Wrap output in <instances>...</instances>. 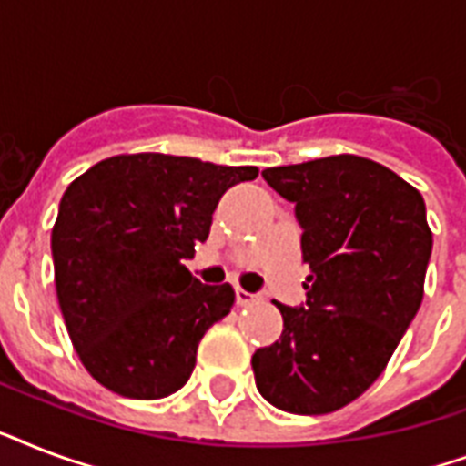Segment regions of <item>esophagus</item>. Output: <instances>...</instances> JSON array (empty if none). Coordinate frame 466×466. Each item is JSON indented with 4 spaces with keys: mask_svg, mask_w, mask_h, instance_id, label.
I'll use <instances>...</instances> for the list:
<instances>
[{
    "mask_svg": "<svg viewBox=\"0 0 466 466\" xmlns=\"http://www.w3.org/2000/svg\"><path fill=\"white\" fill-rule=\"evenodd\" d=\"M234 298H237V305H241V307L258 302V295H254V292H247L244 288H237V290H234Z\"/></svg>",
    "mask_w": 466,
    "mask_h": 466,
    "instance_id": "34e87169",
    "label": "esophagus"
}]
</instances>
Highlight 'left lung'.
Returning a JSON list of instances; mask_svg holds the SVG:
<instances>
[{
  "mask_svg": "<svg viewBox=\"0 0 466 466\" xmlns=\"http://www.w3.org/2000/svg\"><path fill=\"white\" fill-rule=\"evenodd\" d=\"M263 178L295 203L311 276L305 305L276 302L283 333L251 358L256 387L280 411H339L382 375L419 311L433 251L426 203L355 155L266 168Z\"/></svg>",
  "mask_w": 466,
  "mask_h": 466,
  "instance_id": "1",
  "label": "left lung"
}]
</instances>
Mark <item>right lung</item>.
<instances>
[{
	"label": "right lung",
	"mask_w": 466,
	"mask_h": 466,
	"mask_svg": "<svg viewBox=\"0 0 466 466\" xmlns=\"http://www.w3.org/2000/svg\"><path fill=\"white\" fill-rule=\"evenodd\" d=\"M256 167L193 157L120 155L72 181L53 227L55 288L89 375L130 399L188 382L198 343L234 305L232 285H203L183 266L208 239L227 188Z\"/></svg>",
	"instance_id": "add662e5"
}]
</instances>
